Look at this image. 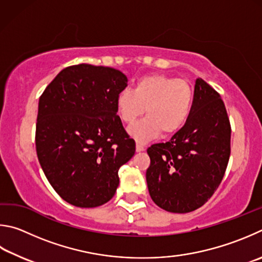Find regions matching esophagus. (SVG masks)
Returning a JSON list of instances; mask_svg holds the SVG:
<instances>
[{
  "label": "esophagus",
  "mask_w": 262,
  "mask_h": 262,
  "mask_svg": "<svg viewBox=\"0 0 262 262\" xmlns=\"http://www.w3.org/2000/svg\"><path fill=\"white\" fill-rule=\"evenodd\" d=\"M136 150H137V152H143V150H145V146L139 144V143H137V145H136Z\"/></svg>",
  "instance_id": "1"
}]
</instances>
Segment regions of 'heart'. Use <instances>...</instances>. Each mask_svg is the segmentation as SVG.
<instances>
[{"mask_svg":"<svg viewBox=\"0 0 262 262\" xmlns=\"http://www.w3.org/2000/svg\"><path fill=\"white\" fill-rule=\"evenodd\" d=\"M193 91L185 80L166 75H148L136 82L134 92L123 90L116 98L119 118L134 124L145 113L147 118L130 128L138 141L161 134L169 137L185 125L193 107Z\"/></svg>","mask_w":262,"mask_h":262,"instance_id":"heart-1","label":"heart"}]
</instances>
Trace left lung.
<instances>
[{
  "instance_id": "1",
  "label": "left lung",
  "mask_w": 262,
  "mask_h": 262,
  "mask_svg": "<svg viewBox=\"0 0 262 262\" xmlns=\"http://www.w3.org/2000/svg\"><path fill=\"white\" fill-rule=\"evenodd\" d=\"M189 119L167 143L147 148L150 198L170 213H190L214 194L230 158L231 126L216 91L198 78Z\"/></svg>"
}]
</instances>
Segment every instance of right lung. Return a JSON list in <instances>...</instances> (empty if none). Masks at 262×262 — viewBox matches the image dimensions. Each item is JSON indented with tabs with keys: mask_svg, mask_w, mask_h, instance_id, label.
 <instances>
[{
	"mask_svg": "<svg viewBox=\"0 0 262 262\" xmlns=\"http://www.w3.org/2000/svg\"><path fill=\"white\" fill-rule=\"evenodd\" d=\"M119 70L91 64L58 73L39 99L35 148L50 185L67 203L98 207L113 198L136 143L117 115L127 86Z\"/></svg>",
	"mask_w": 262,
	"mask_h": 262,
	"instance_id": "add662e5",
	"label": "right lung"
}]
</instances>
